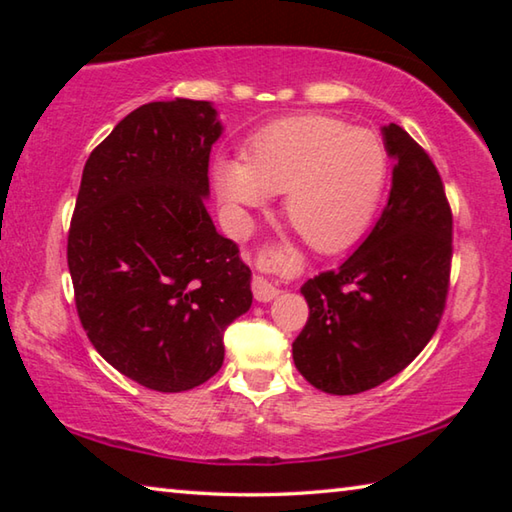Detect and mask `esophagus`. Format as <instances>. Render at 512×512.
<instances>
[{
    "mask_svg": "<svg viewBox=\"0 0 512 512\" xmlns=\"http://www.w3.org/2000/svg\"><path fill=\"white\" fill-rule=\"evenodd\" d=\"M280 264H282V250H277V248L264 250V253L257 259L259 271H264V273H275L277 268H280ZM264 273L253 275V293L259 302L273 300L277 293H280V284H277L275 277L264 275Z\"/></svg>",
    "mask_w": 512,
    "mask_h": 512,
    "instance_id": "obj_1",
    "label": "esophagus"
}]
</instances>
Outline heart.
Masks as SVG:
<instances>
[{
  "label": "heart",
  "instance_id": "obj_1",
  "mask_svg": "<svg viewBox=\"0 0 512 512\" xmlns=\"http://www.w3.org/2000/svg\"><path fill=\"white\" fill-rule=\"evenodd\" d=\"M388 151L377 133L334 117H296L266 126L244 146V162L221 160L214 178L237 212L284 192V216L311 248L332 253L352 244L377 210Z\"/></svg>",
  "mask_w": 512,
  "mask_h": 512
}]
</instances>
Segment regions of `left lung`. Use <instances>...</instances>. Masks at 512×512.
<instances>
[{
    "label": "left lung",
    "mask_w": 512,
    "mask_h": 512,
    "mask_svg": "<svg viewBox=\"0 0 512 512\" xmlns=\"http://www.w3.org/2000/svg\"><path fill=\"white\" fill-rule=\"evenodd\" d=\"M388 203L366 241L302 284L307 325L293 341L300 375L318 391L357 395L395 377L443 318L452 271V207L429 153L391 124Z\"/></svg>",
    "instance_id": "8db88e82"
}]
</instances>
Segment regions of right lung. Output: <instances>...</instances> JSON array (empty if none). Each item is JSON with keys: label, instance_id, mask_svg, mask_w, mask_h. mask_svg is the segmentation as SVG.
Returning a JSON list of instances; mask_svg holds the SVG:
<instances>
[{"label": "right lung", "instance_id": "1", "mask_svg": "<svg viewBox=\"0 0 512 512\" xmlns=\"http://www.w3.org/2000/svg\"><path fill=\"white\" fill-rule=\"evenodd\" d=\"M210 101H153L90 153L67 235L76 311L90 343L151 391L201 386L223 334L253 302L239 246L205 210Z\"/></svg>", "mask_w": 512, "mask_h": 512}]
</instances>
